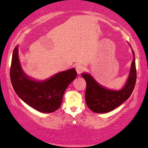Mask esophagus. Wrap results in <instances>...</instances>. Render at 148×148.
Listing matches in <instances>:
<instances>
[{"mask_svg": "<svg viewBox=\"0 0 148 148\" xmlns=\"http://www.w3.org/2000/svg\"><path fill=\"white\" fill-rule=\"evenodd\" d=\"M76 71H77V72L78 74H80L82 73L83 70H84V66L82 65H80V64H78L77 65V66H76Z\"/></svg>", "mask_w": 148, "mask_h": 148, "instance_id": "1", "label": "esophagus"}]
</instances>
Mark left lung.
<instances>
[{"instance_id": "obj_1", "label": "left lung", "mask_w": 148, "mask_h": 148, "mask_svg": "<svg viewBox=\"0 0 148 148\" xmlns=\"http://www.w3.org/2000/svg\"><path fill=\"white\" fill-rule=\"evenodd\" d=\"M132 52L133 60L129 77L126 84L119 91L106 89L97 83L89 74H82V77L86 82L85 100L88 107L94 112L101 114L109 112L117 108L131 96L136 81L135 53L133 50Z\"/></svg>"}]
</instances>
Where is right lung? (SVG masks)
Listing matches in <instances>:
<instances>
[{
    "label": "right lung",
    "instance_id": "add662e5",
    "mask_svg": "<svg viewBox=\"0 0 148 148\" xmlns=\"http://www.w3.org/2000/svg\"><path fill=\"white\" fill-rule=\"evenodd\" d=\"M16 46L13 52L10 76L16 95L26 104L43 113H51L59 108L69 84L75 79V69L62 71L46 81L37 82L29 78L22 70Z\"/></svg>",
    "mask_w": 148,
    "mask_h": 148
}]
</instances>
